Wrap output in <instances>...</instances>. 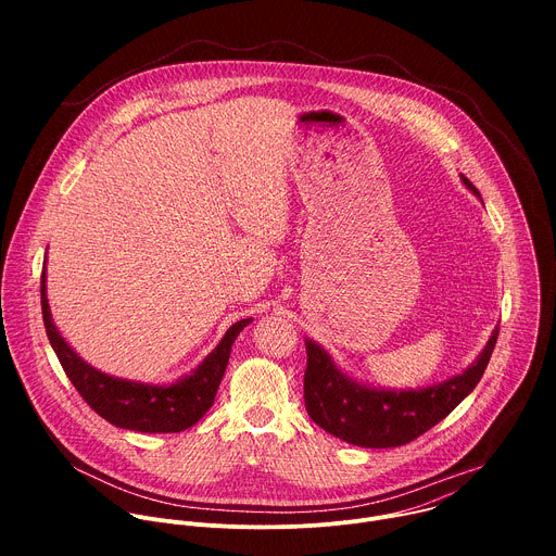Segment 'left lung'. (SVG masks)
<instances>
[{"instance_id": "8db88e82", "label": "left lung", "mask_w": 556, "mask_h": 556, "mask_svg": "<svg viewBox=\"0 0 556 556\" xmlns=\"http://www.w3.org/2000/svg\"><path fill=\"white\" fill-rule=\"evenodd\" d=\"M464 187L480 198L464 176ZM500 328L462 374L420 389H376L337 367L332 356L305 339L307 369L303 378L307 416L334 438L365 448L403 446L444 420L484 376Z\"/></svg>"}]
</instances>
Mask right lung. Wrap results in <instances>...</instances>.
I'll list each match as a JSON object with an SVG mask.
<instances>
[{"label":"right lung","mask_w":556,"mask_h":556,"mask_svg":"<svg viewBox=\"0 0 556 556\" xmlns=\"http://www.w3.org/2000/svg\"><path fill=\"white\" fill-rule=\"evenodd\" d=\"M41 312L48 341L63 371L76 391L84 395V401L110 425L140 433H180L193 427L215 401L235 339L249 324H253V319L232 324L215 350L195 369L176 378L174 382L153 384L110 376L92 367L72 350L52 319L46 288V266L41 275Z\"/></svg>","instance_id":"right-lung-1"}]
</instances>
